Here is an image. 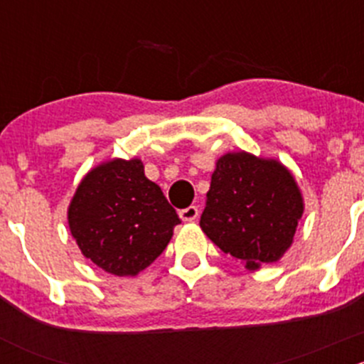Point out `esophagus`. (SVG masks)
Wrapping results in <instances>:
<instances>
[{"mask_svg":"<svg viewBox=\"0 0 364 364\" xmlns=\"http://www.w3.org/2000/svg\"><path fill=\"white\" fill-rule=\"evenodd\" d=\"M197 216H199V208L197 205H188V208L179 211V218L183 222H193V220H197Z\"/></svg>","mask_w":364,"mask_h":364,"instance_id":"esophagus-1","label":"esophagus"}]
</instances>
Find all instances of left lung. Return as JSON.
Listing matches in <instances>:
<instances>
[{"mask_svg": "<svg viewBox=\"0 0 364 364\" xmlns=\"http://www.w3.org/2000/svg\"><path fill=\"white\" fill-rule=\"evenodd\" d=\"M301 215L303 197L284 165L227 153L216 161L200 227L220 250L257 269L287 252Z\"/></svg>", "mask_w": 364, "mask_h": 364, "instance_id": "1", "label": "left lung"}]
</instances>
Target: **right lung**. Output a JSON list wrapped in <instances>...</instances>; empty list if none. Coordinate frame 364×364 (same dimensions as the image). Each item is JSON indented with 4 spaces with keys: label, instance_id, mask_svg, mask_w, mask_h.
I'll return each mask as SVG.
<instances>
[{
    "label": "right lung",
    "instance_id": "add662e5",
    "mask_svg": "<svg viewBox=\"0 0 364 364\" xmlns=\"http://www.w3.org/2000/svg\"><path fill=\"white\" fill-rule=\"evenodd\" d=\"M181 223L141 160L98 165L80 181L68 208V225L84 257L116 277L146 269Z\"/></svg>",
    "mask_w": 364,
    "mask_h": 364
}]
</instances>
